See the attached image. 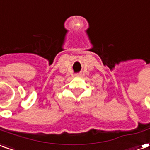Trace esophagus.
Returning <instances> with one entry per match:
<instances>
[{"label": "esophagus", "instance_id": "34e87169", "mask_svg": "<svg viewBox=\"0 0 150 150\" xmlns=\"http://www.w3.org/2000/svg\"><path fill=\"white\" fill-rule=\"evenodd\" d=\"M75 76H77V77H81V76H82V74H81V73H77V74L75 75Z\"/></svg>", "mask_w": 150, "mask_h": 150}]
</instances>
